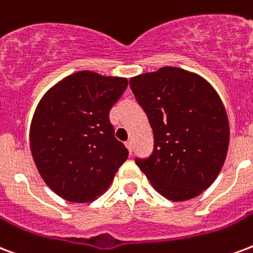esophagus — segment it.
Masks as SVG:
<instances>
[{
    "label": "esophagus",
    "mask_w": 253,
    "mask_h": 253,
    "mask_svg": "<svg viewBox=\"0 0 253 253\" xmlns=\"http://www.w3.org/2000/svg\"><path fill=\"white\" fill-rule=\"evenodd\" d=\"M125 144H126L127 150L130 151V154H132V142H131V140H127V142Z\"/></svg>",
    "instance_id": "esophagus-1"
}]
</instances>
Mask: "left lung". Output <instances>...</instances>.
Segmentation results:
<instances>
[{
  "label": "left lung",
  "instance_id": "obj_1",
  "mask_svg": "<svg viewBox=\"0 0 253 253\" xmlns=\"http://www.w3.org/2000/svg\"><path fill=\"white\" fill-rule=\"evenodd\" d=\"M130 86L154 131V151L135 163L167 199L200 195L228 151V117L219 94L200 75L171 66L134 77Z\"/></svg>",
  "mask_w": 253,
  "mask_h": 253
}]
</instances>
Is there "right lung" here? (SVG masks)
I'll return each instance as SVG.
<instances>
[{
	"label": "right lung",
	"mask_w": 253,
	"mask_h": 253,
	"mask_svg": "<svg viewBox=\"0 0 253 253\" xmlns=\"http://www.w3.org/2000/svg\"><path fill=\"white\" fill-rule=\"evenodd\" d=\"M127 84L126 78L84 70L42 96L32 119L30 150L38 172L58 196L92 202L127 159L109 118Z\"/></svg>",
	"instance_id": "obj_1"
}]
</instances>
